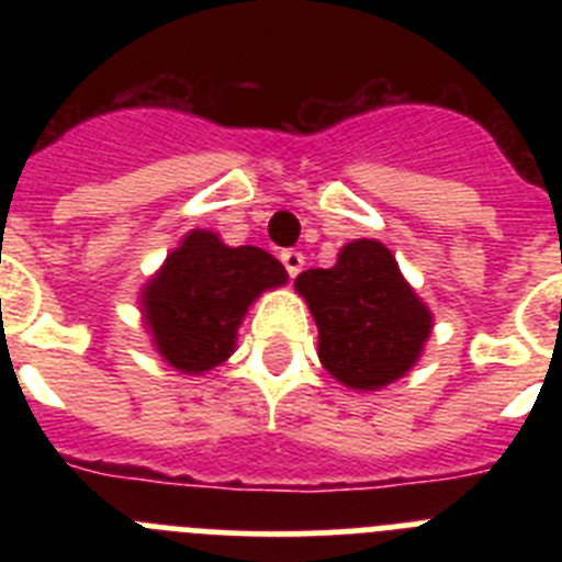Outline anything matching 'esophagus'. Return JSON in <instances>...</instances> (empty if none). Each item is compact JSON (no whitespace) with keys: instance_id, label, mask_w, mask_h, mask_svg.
Wrapping results in <instances>:
<instances>
[{"instance_id":"esophagus-1","label":"esophagus","mask_w":562,"mask_h":562,"mask_svg":"<svg viewBox=\"0 0 562 562\" xmlns=\"http://www.w3.org/2000/svg\"><path fill=\"white\" fill-rule=\"evenodd\" d=\"M281 265L286 267V272H290V278H295L297 272L304 270V252L284 250V252H281Z\"/></svg>"}]
</instances>
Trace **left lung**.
<instances>
[{
    "label": "left lung",
    "mask_w": 562,
    "mask_h": 562,
    "mask_svg": "<svg viewBox=\"0 0 562 562\" xmlns=\"http://www.w3.org/2000/svg\"><path fill=\"white\" fill-rule=\"evenodd\" d=\"M295 290L315 317L324 369L351 391L402 380L434 331V312L376 238L342 245L335 267L301 272Z\"/></svg>",
    "instance_id": "left-lung-1"
}]
</instances>
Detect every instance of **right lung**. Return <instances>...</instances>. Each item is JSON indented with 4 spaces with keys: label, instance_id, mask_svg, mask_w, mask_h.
Returning <instances> with one entry per match:
<instances>
[{
    "label": "right lung",
    "instance_id": "right-lung-1",
    "mask_svg": "<svg viewBox=\"0 0 562 562\" xmlns=\"http://www.w3.org/2000/svg\"><path fill=\"white\" fill-rule=\"evenodd\" d=\"M286 278L261 247H231L220 233L193 227L143 284V326L173 371L200 376L236 351L247 310Z\"/></svg>",
    "mask_w": 562,
    "mask_h": 562
}]
</instances>
